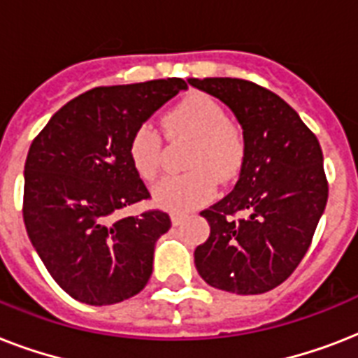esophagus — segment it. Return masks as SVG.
Here are the masks:
<instances>
[{
  "instance_id": "34e87169",
  "label": "esophagus",
  "mask_w": 358,
  "mask_h": 358,
  "mask_svg": "<svg viewBox=\"0 0 358 358\" xmlns=\"http://www.w3.org/2000/svg\"><path fill=\"white\" fill-rule=\"evenodd\" d=\"M184 219H185L184 213H178V212H173V213H171V221H173L174 227H178V224L184 223Z\"/></svg>"
}]
</instances>
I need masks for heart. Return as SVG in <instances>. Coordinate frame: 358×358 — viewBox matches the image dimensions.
<instances>
[{"mask_svg":"<svg viewBox=\"0 0 358 358\" xmlns=\"http://www.w3.org/2000/svg\"><path fill=\"white\" fill-rule=\"evenodd\" d=\"M169 137L193 141L185 167L191 173L167 176L154 187L156 204L173 212H189L213 196L215 182H229L245 159V139L213 98L193 92L182 98L163 117ZM129 162L141 178L150 182L162 165V135L152 124L135 128L128 143Z\"/></svg>","mask_w":358,"mask_h":358,"instance_id":"b5f03b06","label":"heart"}]
</instances>
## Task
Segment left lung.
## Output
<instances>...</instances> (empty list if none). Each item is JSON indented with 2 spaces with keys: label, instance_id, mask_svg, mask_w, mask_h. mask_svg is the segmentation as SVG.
I'll return each instance as SVG.
<instances>
[{
  "label": "left lung",
  "instance_id": "obj_1",
  "mask_svg": "<svg viewBox=\"0 0 358 358\" xmlns=\"http://www.w3.org/2000/svg\"><path fill=\"white\" fill-rule=\"evenodd\" d=\"M187 83L229 106L245 139L238 184L201 213L210 238L195 249L196 271L213 288L266 294L299 266L325 212L322 146L299 115L264 87L236 78Z\"/></svg>",
  "mask_w": 358,
  "mask_h": 358
}]
</instances>
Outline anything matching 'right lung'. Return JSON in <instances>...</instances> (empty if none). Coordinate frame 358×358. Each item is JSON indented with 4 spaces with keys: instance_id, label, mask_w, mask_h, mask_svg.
<instances>
[{
    "instance_id": "obj_1",
    "label": "right lung",
    "mask_w": 358,
    "mask_h": 358,
    "mask_svg": "<svg viewBox=\"0 0 358 358\" xmlns=\"http://www.w3.org/2000/svg\"><path fill=\"white\" fill-rule=\"evenodd\" d=\"M184 80L96 87L64 103L31 143L24 169V223L36 255L74 299L115 305L145 288L165 212L115 219L150 193L128 143Z\"/></svg>"
}]
</instances>
